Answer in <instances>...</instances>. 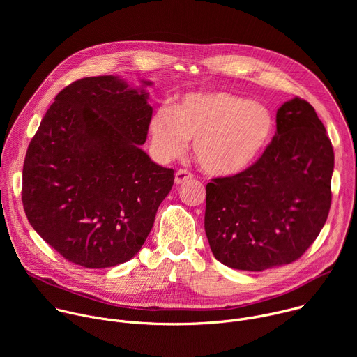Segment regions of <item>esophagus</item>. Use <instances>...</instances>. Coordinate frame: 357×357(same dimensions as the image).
<instances>
[{
    "instance_id": "obj_1",
    "label": "esophagus",
    "mask_w": 357,
    "mask_h": 357,
    "mask_svg": "<svg viewBox=\"0 0 357 357\" xmlns=\"http://www.w3.org/2000/svg\"><path fill=\"white\" fill-rule=\"evenodd\" d=\"M192 178H193V174H190V172L186 171V169H179V171H176V174H175V183H176V185H181V183H183V182L192 179Z\"/></svg>"
}]
</instances>
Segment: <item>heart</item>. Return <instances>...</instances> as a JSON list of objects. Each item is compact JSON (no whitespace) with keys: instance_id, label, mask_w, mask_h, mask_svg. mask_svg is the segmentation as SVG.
<instances>
[{"instance_id":"obj_1","label":"heart","mask_w":357,"mask_h":357,"mask_svg":"<svg viewBox=\"0 0 357 357\" xmlns=\"http://www.w3.org/2000/svg\"><path fill=\"white\" fill-rule=\"evenodd\" d=\"M271 112L229 91H193L178 105L161 107L149 123L154 154L164 162L178 158L192 141L199 167L212 176L248 169L274 134Z\"/></svg>"}]
</instances>
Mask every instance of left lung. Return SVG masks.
Segmentation results:
<instances>
[{"label": "left lung", "mask_w": 357, "mask_h": 357, "mask_svg": "<svg viewBox=\"0 0 357 357\" xmlns=\"http://www.w3.org/2000/svg\"><path fill=\"white\" fill-rule=\"evenodd\" d=\"M333 164L315 109L301 97L285 101L263 155L206 185L205 230L215 259L245 271L298 260L328 219Z\"/></svg>", "instance_id": "left-lung-1"}]
</instances>
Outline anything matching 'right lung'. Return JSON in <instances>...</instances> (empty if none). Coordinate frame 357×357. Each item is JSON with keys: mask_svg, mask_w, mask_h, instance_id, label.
<instances>
[{"mask_svg": "<svg viewBox=\"0 0 357 357\" xmlns=\"http://www.w3.org/2000/svg\"><path fill=\"white\" fill-rule=\"evenodd\" d=\"M146 98L116 76L83 77L58 93L29 142L25 215L70 263L107 268L132 259L172 189L174 169L139 148L152 117Z\"/></svg>", "mask_w": 357, "mask_h": 357, "instance_id": "1", "label": "right lung"}]
</instances>
